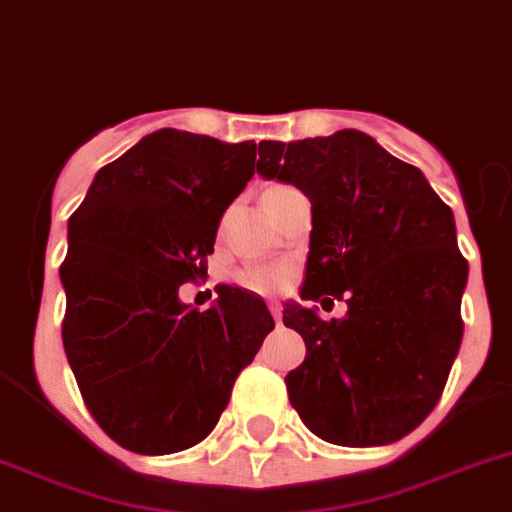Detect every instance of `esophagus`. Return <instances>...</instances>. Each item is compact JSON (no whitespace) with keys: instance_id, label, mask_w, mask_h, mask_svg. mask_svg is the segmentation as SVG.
Segmentation results:
<instances>
[{"instance_id":"obj_1","label":"esophagus","mask_w":512,"mask_h":512,"mask_svg":"<svg viewBox=\"0 0 512 512\" xmlns=\"http://www.w3.org/2000/svg\"><path fill=\"white\" fill-rule=\"evenodd\" d=\"M269 310H272L274 321L282 323V305H279V303H269Z\"/></svg>"}]
</instances>
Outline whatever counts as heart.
<instances>
[{
    "label": "heart",
    "instance_id": "b5f03b06",
    "mask_svg": "<svg viewBox=\"0 0 512 512\" xmlns=\"http://www.w3.org/2000/svg\"><path fill=\"white\" fill-rule=\"evenodd\" d=\"M290 186H269L264 191V199L266 196H277L282 191H287ZM287 266H246L243 272L238 274V282L243 287L253 292H277L279 287L287 282Z\"/></svg>",
    "mask_w": 512,
    "mask_h": 512
}]
</instances>
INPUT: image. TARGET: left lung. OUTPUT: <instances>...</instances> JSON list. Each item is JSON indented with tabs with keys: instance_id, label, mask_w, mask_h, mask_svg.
<instances>
[{
	"instance_id": "8db88e82",
	"label": "left lung",
	"mask_w": 512,
	"mask_h": 512,
	"mask_svg": "<svg viewBox=\"0 0 512 512\" xmlns=\"http://www.w3.org/2000/svg\"><path fill=\"white\" fill-rule=\"evenodd\" d=\"M256 170L310 199L300 298L347 300L339 321L285 308V326L305 339L303 365L285 378L290 404L329 443H396L435 409L464 336L469 264L451 207L422 170L355 129L261 142Z\"/></svg>"
}]
</instances>
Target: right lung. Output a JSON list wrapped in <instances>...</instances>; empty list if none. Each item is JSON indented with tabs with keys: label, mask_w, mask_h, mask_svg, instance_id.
Wrapping results in <instances>:
<instances>
[{
	"label": "right lung",
	"mask_w": 512,
	"mask_h": 512,
	"mask_svg": "<svg viewBox=\"0 0 512 512\" xmlns=\"http://www.w3.org/2000/svg\"><path fill=\"white\" fill-rule=\"evenodd\" d=\"M253 160V142L160 129L100 168L69 217L64 352L95 422L126 451L202 443L274 329L264 300L240 287H217L209 310L178 300Z\"/></svg>",
	"instance_id": "obj_1"
}]
</instances>
